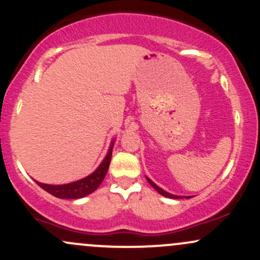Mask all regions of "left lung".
Segmentation results:
<instances>
[{
	"instance_id": "1",
	"label": "left lung",
	"mask_w": 260,
	"mask_h": 260,
	"mask_svg": "<svg viewBox=\"0 0 260 260\" xmlns=\"http://www.w3.org/2000/svg\"><path fill=\"white\" fill-rule=\"evenodd\" d=\"M145 178H147V181L149 182V183H150V186L153 187L154 189L156 190L157 193H159V194L164 196V197H166V198H171V199H183V198H186V199H189V198H192V197H190V196H175V194H172V193H169V192H166V190H164L162 188L157 186V184H155L154 182L151 181L150 178L148 177V176H145Z\"/></svg>"
}]
</instances>
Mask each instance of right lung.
Listing matches in <instances>:
<instances>
[{
  "label": "right lung",
  "instance_id": "add662e5",
  "mask_svg": "<svg viewBox=\"0 0 260 260\" xmlns=\"http://www.w3.org/2000/svg\"><path fill=\"white\" fill-rule=\"evenodd\" d=\"M113 145H115V139L111 140L109 150H107L105 157H104V160L101 161L100 165L95 169V171L91 172L90 175L85 176V177L80 178V180L70 182V183H66V184H47V183H41V182L39 181H35V182H37L39 186L43 188L44 190H46L47 193H50V194L56 197V198H59V199L84 198V197L91 194L94 190H96L98 187L101 184V182H103L104 178H105L107 170H109L110 162H111Z\"/></svg>",
  "mask_w": 260,
  "mask_h": 260
}]
</instances>
